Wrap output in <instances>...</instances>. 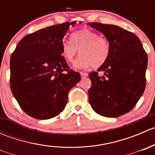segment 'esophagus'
Returning <instances> with one entry per match:
<instances>
[{
  "mask_svg": "<svg viewBox=\"0 0 155 155\" xmlns=\"http://www.w3.org/2000/svg\"><path fill=\"white\" fill-rule=\"evenodd\" d=\"M80 74H81V77H82V79H85V78H86L87 76V73H82V72L80 73Z\"/></svg>",
  "mask_w": 155,
  "mask_h": 155,
  "instance_id": "esophagus-1",
  "label": "esophagus"
}]
</instances>
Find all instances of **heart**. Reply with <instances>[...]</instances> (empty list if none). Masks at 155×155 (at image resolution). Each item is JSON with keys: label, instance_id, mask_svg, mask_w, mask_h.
<instances>
[{"label": "heart", "instance_id": "heart-1", "mask_svg": "<svg viewBox=\"0 0 155 155\" xmlns=\"http://www.w3.org/2000/svg\"><path fill=\"white\" fill-rule=\"evenodd\" d=\"M71 42H64L61 45V55L68 63H73L79 52L81 55L75 61L77 69L91 67L99 68L106 63L110 52V46L105 37L96 32L83 29L73 33Z\"/></svg>", "mask_w": 155, "mask_h": 155}]
</instances>
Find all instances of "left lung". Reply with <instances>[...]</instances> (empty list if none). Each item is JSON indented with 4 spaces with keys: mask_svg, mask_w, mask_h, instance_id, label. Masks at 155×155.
I'll use <instances>...</instances> for the list:
<instances>
[{
    "mask_svg": "<svg viewBox=\"0 0 155 155\" xmlns=\"http://www.w3.org/2000/svg\"><path fill=\"white\" fill-rule=\"evenodd\" d=\"M102 33L110 46L104 64L88 76L91 107L97 114L116 118L130 112L136 106L145 88L148 56L136 34L113 25L88 23ZM98 71H104L103 76Z\"/></svg>",
    "mask_w": 155,
    "mask_h": 155,
    "instance_id": "obj_1",
    "label": "left lung"
}]
</instances>
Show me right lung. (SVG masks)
Instances as JSON below:
<instances>
[{
    "instance_id": "obj_1",
    "label": "right lung",
    "mask_w": 155,
    "mask_h": 155,
    "mask_svg": "<svg viewBox=\"0 0 155 155\" xmlns=\"http://www.w3.org/2000/svg\"><path fill=\"white\" fill-rule=\"evenodd\" d=\"M76 22L26 35L11 55V91L22 110L32 118L49 119L58 115L66 107L70 90L80 81V73L70 70L61 55L64 37Z\"/></svg>"
}]
</instances>
